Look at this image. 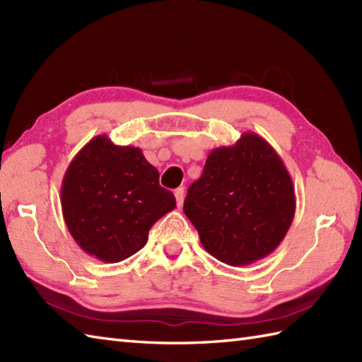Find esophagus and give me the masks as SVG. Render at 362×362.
<instances>
[{
  "label": "esophagus",
  "mask_w": 362,
  "mask_h": 362,
  "mask_svg": "<svg viewBox=\"0 0 362 362\" xmlns=\"http://www.w3.org/2000/svg\"><path fill=\"white\" fill-rule=\"evenodd\" d=\"M174 196H175L177 205L182 206V204H183V199H185V189H183V188H177V189L174 191Z\"/></svg>",
  "instance_id": "obj_1"
}]
</instances>
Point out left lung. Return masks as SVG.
I'll use <instances>...</instances> for the list:
<instances>
[{
    "label": "left lung",
    "instance_id": "left-lung-1",
    "mask_svg": "<svg viewBox=\"0 0 362 362\" xmlns=\"http://www.w3.org/2000/svg\"><path fill=\"white\" fill-rule=\"evenodd\" d=\"M183 211L210 255L228 266L250 264L286 236L296 214L294 185L272 146L244 132L209 153Z\"/></svg>",
    "mask_w": 362,
    "mask_h": 362
}]
</instances>
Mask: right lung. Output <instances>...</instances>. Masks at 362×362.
<instances>
[{
  "mask_svg": "<svg viewBox=\"0 0 362 362\" xmlns=\"http://www.w3.org/2000/svg\"><path fill=\"white\" fill-rule=\"evenodd\" d=\"M60 204L79 247L104 263H118L144 247L151 227L175 209V197L160 187L158 171L140 148L98 135L66 168Z\"/></svg>",
  "mask_w": 362,
  "mask_h": 362,
  "instance_id": "obj_1",
  "label": "right lung"
}]
</instances>
